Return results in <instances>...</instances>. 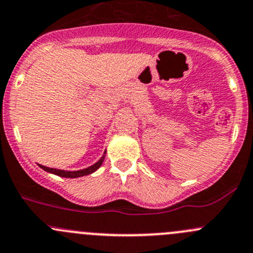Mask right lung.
<instances>
[{"label": "right lung", "instance_id": "1", "mask_svg": "<svg viewBox=\"0 0 253 253\" xmlns=\"http://www.w3.org/2000/svg\"><path fill=\"white\" fill-rule=\"evenodd\" d=\"M102 162H103V160H100L97 163H95L93 166L88 167V168H86V169H82V170H77V171H66V170H61V169L48 168V167L41 166V165H39V166H40L43 170L49 171V173H52V174H56V175H58V176H63V178H79V176H84V175H87V174L93 173L96 169L100 168V166L102 165Z\"/></svg>", "mask_w": 253, "mask_h": 253}]
</instances>
